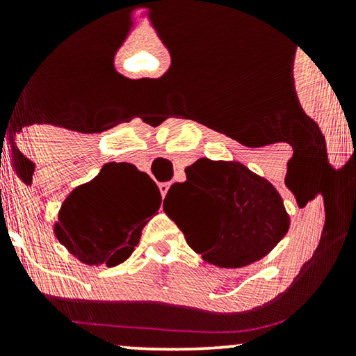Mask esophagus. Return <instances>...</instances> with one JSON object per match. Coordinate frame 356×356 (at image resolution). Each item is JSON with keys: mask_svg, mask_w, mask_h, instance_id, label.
<instances>
[{"mask_svg": "<svg viewBox=\"0 0 356 356\" xmlns=\"http://www.w3.org/2000/svg\"><path fill=\"white\" fill-rule=\"evenodd\" d=\"M159 189H161L162 197H165L167 191H169V182H161V184H159Z\"/></svg>", "mask_w": 356, "mask_h": 356, "instance_id": "esophagus-1", "label": "esophagus"}]
</instances>
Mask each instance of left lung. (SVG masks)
<instances>
[{
  "label": "left lung",
  "mask_w": 356,
  "mask_h": 356,
  "mask_svg": "<svg viewBox=\"0 0 356 356\" xmlns=\"http://www.w3.org/2000/svg\"><path fill=\"white\" fill-rule=\"evenodd\" d=\"M186 182L170 186L164 211L187 244L219 268L259 261L284 238L289 216L280 192L239 162L199 159L186 167ZM186 203L188 220L178 206Z\"/></svg>",
  "instance_id": "obj_1"
}]
</instances>
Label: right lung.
Wrapping results in <instances>:
<instances>
[{
	"label": "right lung",
	"mask_w": 356,
	"mask_h": 356,
	"mask_svg": "<svg viewBox=\"0 0 356 356\" xmlns=\"http://www.w3.org/2000/svg\"><path fill=\"white\" fill-rule=\"evenodd\" d=\"M161 202L159 187L145 172L127 162H108L68 194L55 236L88 266H117L132 254Z\"/></svg>",
	"instance_id": "add662e5"
}]
</instances>
